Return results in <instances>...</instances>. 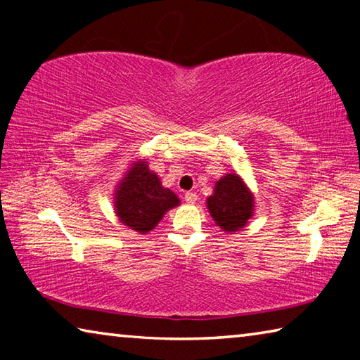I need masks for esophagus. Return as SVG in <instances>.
Wrapping results in <instances>:
<instances>
[{
    "label": "esophagus",
    "mask_w": 360,
    "mask_h": 360,
    "mask_svg": "<svg viewBox=\"0 0 360 360\" xmlns=\"http://www.w3.org/2000/svg\"><path fill=\"white\" fill-rule=\"evenodd\" d=\"M184 200H186V203L193 205L195 202H197V195H195L193 192H187V193L184 195Z\"/></svg>",
    "instance_id": "1"
}]
</instances>
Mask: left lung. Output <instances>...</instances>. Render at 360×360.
I'll return each instance as SVG.
<instances>
[{
  "mask_svg": "<svg viewBox=\"0 0 360 360\" xmlns=\"http://www.w3.org/2000/svg\"><path fill=\"white\" fill-rule=\"evenodd\" d=\"M254 193L236 172L216 181L212 195L206 198L212 221L225 233H235L248 225L254 216Z\"/></svg>",
  "mask_w": 360,
  "mask_h": 360,
  "instance_id": "8db88e82",
  "label": "left lung"
}]
</instances>
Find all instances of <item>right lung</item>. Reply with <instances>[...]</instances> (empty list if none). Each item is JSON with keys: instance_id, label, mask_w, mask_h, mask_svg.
Listing matches in <instances>:
<instances>
[{"instance_id": "obj_1", "label": "right lung", "mask_w": 360, "mask_h": 360, "mask_svg": "<svg viewBox=\"0 0 360 360\" xmlns=\"http://www.w3.org/2000/svg\"><path fill=\"white\" fill-rule=\"evenodd\" d=\"M181 200L162 186L158 174L149 168L148 158L131 162L114 191V211L127 227L146 235L157 227L167 211Z\"/></svg>"}]
</instances>
